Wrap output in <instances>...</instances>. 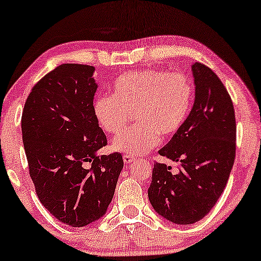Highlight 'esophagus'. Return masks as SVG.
<instances>
[{
    "label": "esophagus",
    "instance_id": "esophagus-1",
    "mask_svg": "<svg viewBox=\"0 0 261 261\" xmlns=\"http://www.w3.org/2000/svg\"><path fill=\"white\" fill-rule=\"evenodd\" d=\"M122 160H124L125 164H128L135 160V157H133V155H130V154H124V155H122Z\"/></svg>",
    "mask_w": 261,
    "mask_h": 261
}]
</instances>
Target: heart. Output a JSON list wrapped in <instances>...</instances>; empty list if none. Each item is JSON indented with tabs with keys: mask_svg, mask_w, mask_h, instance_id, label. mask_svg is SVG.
Segmentation results:
<instances>
[{
	"mask_svg": "<svg viewBox=\"0 0 261 261\" xmlns=\"http://www.w3.org/2000/svg\"><path fill=\"white\" fill-rule=\"evenodd\" d=\"M194 99V86L187 76L164 70L125 73L113 83V94H100L93 101V115L101 130L116 134L112 142L116 152L139 155L153 149L161 137L169 139L181 130Z\"/></svg>",
	"mask_w": 261,
	"mask_h": 261,
	"instance_id": "obj_1",
	"label": "heart"
}]
</instances>
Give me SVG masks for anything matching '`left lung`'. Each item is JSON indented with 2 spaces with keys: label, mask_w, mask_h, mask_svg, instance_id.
I'll return each mask as SVG.
<instances>
[{
  "label": "left lung",
  "mask_w": 261,
  "mask_h": 261,
  "mask_svg": "<svg viewBox=\"0 0 261 261\" xmlns=\"http://www.w3.org/2000/svg\"><path fill=\"white\" fill-rule=\"evenodd\" d=\"M195 101L184 126L158 153L179 163H155L148 199L154 211L175 224L208 214L223 193L236 157L234 108L226 87L207 66H191Z\"/></svg>",
  "instance_id": "8db88e82"
}]
</instances>
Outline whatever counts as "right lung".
Returning a JSON list of instances; mask_svg holds the SVG:
<instances>
[{"mask_svg":"<svg viewBox=\"0 0 261 261\" xmlns=\"http://www.w3.org/2000/svg\"><path fill=\"white\" fill-rule=\"evenodd\" d=\"M95 68L64 64L32 88L22 114L29 174L44 207L83 227L104 216L124 167L120 153L98 155L107 136L93 115Z\"/></svg>","mask_w":261,"mask_h":261,"instance_id":"add662e5","label":"right lung"}]
</instances>
